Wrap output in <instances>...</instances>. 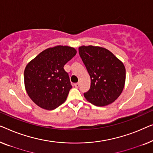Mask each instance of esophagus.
I'll return each instance as SVG.
<instances>
[{"instance_id": "esophagus-1", "label": "esophagus", "mask_w": 153, "mask_h": 153, "mask_svg": "<svg viewBox=\"0 0 153 153\" xmlns=\"http://www.w3.org/2000/svg\"><path fill=\"white\" fill-rule=\"evenodd\" d=\"M74 86H75V87H76V88H78L79 86V82L76 83V84H75V85H74Z\"/></svg>"}]
</instances>
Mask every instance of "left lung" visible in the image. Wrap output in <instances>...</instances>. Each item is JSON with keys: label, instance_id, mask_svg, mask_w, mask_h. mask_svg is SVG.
Instances as JSON below:
<instances>
[{"label": "left lung", "instance_id": "left-lung-1", "mask_svg": "<svg viewBox=\"0 0 153 153\" xmlns=\"http://www.w3.org/2000/svg\"><path fill=\"white\" fill-rule=\"evenodd\" d=\"M79 54L91 77V87L84 94L96 106H106L119 97L126 83V68L112 53L98 46H81Z\"/></svg>", "mask_w": 153, "mask_h": 153}]
</instances>
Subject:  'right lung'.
Returning <instances> with one entry per match:
<instances>
[{
    "label": "right lung",
    "mask_w": 153,
    "mask_h": 153,
    "mask_svg": "<svg viewBox=\"0 0 153 153\" xmlns=\"http://www.w3.org/2000/svg\"><path fill=\"white\" fill-rule=\"evenodd\" d=\"M76 53L73 47L56 46L28 62L24 70L25 91L37 106L53 110L65 102L72 86L64 66Z\"/></svg>",
    "instance_id": "1"
}]
</instances>
